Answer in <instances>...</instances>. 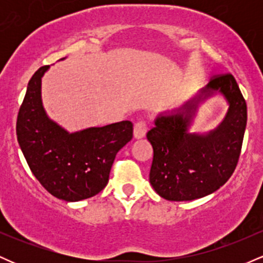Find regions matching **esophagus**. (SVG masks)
<instances>
[{"mask_svg": "<svg viewBox=\"0 0 263 263\" xmlns=\"http://www.w3.org/2000/svg\"><path fill=\"white\" fill-rule=\"evenodd\" d=\"M147 134V125L144 121H140L137 122L134 126V137L136 140H141Z\"/></svg>", "mask_w": 263, "mask_h": 263, "instance_id": "1", "label": "esophagus"}]
</instances>
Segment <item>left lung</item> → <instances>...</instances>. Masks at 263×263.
<instances>
[{
	"label": "left lung",
	"mask_w": 263,
	"mask_h": 263,
	"mask_svg": "<svg viewBox=\"0 0 263 263\" xmlns=\"http://www.w3.org/2000/svg\"><path fill=\"white\" fill-rule=\"evenodd\" d=\"M215 96L229 106L223 121L208 133L190 132L198 107ZM246 122V101L231 74L210 80L180 106L157 115L147 132L153 147L149 183L157 194L190 201L224 185L236 168Z\"/></svg>",
	"instance_id": "8db88e82"
}]
</instances>
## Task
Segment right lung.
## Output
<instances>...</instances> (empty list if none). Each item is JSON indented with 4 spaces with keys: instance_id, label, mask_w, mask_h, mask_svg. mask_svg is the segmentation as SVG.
Here are the masks:
<instances>
[{
    "instance_id": "1",
    "label": "right lung",
    "mask_w": 263,
    "mask_h": 263,
    "mask_svg": "<svg viewBox=\"0 0 263 263\" xmlns=\"http://www.w3.org/2000/svg\"><path fill=\"white\" fill-rule=\"evenodd\" d=\"M49 68H39L29 80L18 112L17 140L32 173L50 194L80 201L106 186L115 157L132 140L134 126L121 121L69 132L43 106L42 78Z\"/></svg>"
}]
</instances>
